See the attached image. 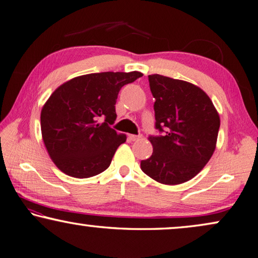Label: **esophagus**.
Wrapping results in <instances>:
<instances>
[{
    "instance_id": "obj_1",
    "label": "esophagus",
    "mask_w": 258,
    "mask_h": 258,
    "mask_svg": "<svg viewBox=\"0 0 258 258\" xmlns=\"http://www.w3.org/2000/svg\"><path fill=\"white\" fill-rule=\"evenodd\" d=\"M141 138V136H137V135H128V139L130 142H136V141H138V139Z\"/></svg>"
}]
</instances>
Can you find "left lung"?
<instances>
[{
	"instance_id": "obj_1",
	"label": "left lung",
	"mask_w": 258,
	"mask_h": 258,
	"mask_svg": "<svg viewBox=\"0 0 258 258\" xmlns=\"http://www.w3.org/2000/svg\"><path fill=\"white\" fill-rule=\"evenodd\" d=\"M155 98L153 154L141 162L144 173L163 184L192 179L213 155L220 129L219 113L204 90L187 81L150 75Z\"/></svg>"
}]
</instances>
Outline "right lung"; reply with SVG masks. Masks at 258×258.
<instances>
[{
	"label": "right lung",
	"mask_w": 258,
	"mask_h": 258,
	"mask_svg": "<svg viewBox=\"0 0 258 258\" xmlns=\"http://www.w3.org/2000/svg\"><path fill=\"white\" fill-rule=\"evenodd\" d=\"M143 74L99 72L76 77L54 90L40 113L45 147L58 169L74 178L105 171L125 142L110 124L116 119L120 89Z\"/></svg>",
	"instance_id": "add662e5"
}]
</instances>
